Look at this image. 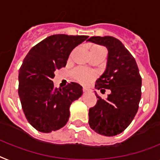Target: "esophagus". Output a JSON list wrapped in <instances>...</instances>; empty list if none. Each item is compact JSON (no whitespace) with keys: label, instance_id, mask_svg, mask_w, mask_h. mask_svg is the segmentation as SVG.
<instances>
[{"label":"esophagus","instance_id":"esophagus-1","mask_svg":"<svg viewBox=\"0 0 160 160\" xmlns=\"http://www.w3.org/2000/svg\"><path fill=\"white\" fill-rule=\"evenodd\" d=\"M83 91H84V92H89V89H88V88H83Z\"/></svg>","mask_w":160,"mask_h":160}]
</instances>
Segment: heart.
Here are the masks:
<instances>
[{
	"mask_svg": "<svg viewBox=\"0 0 160 160\" xmlns=\"http://www.w3.org/2000/svg\"><path fill=\"white\" fill-rule=\"evenodd\" d=\"M102 49L103 48L101 46H93L91 50H98V49ZM73 76L81 84H87L96 77V74L95 72L88 71L84 68H78L73 72Z\"/></svg>",
	"mask_w": 160,
	"mask_h": 160,
	"instance_id": "1",
	"label": "heart"
}]
</instances>
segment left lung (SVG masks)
<instances>
[{"label":"left lung","instance_id":"left-lung-1","mask_svg":"<svg viewBox=\"0 0 160 160\" xmlns=\"http://www.w3.org/2000/svg\"><path fill=\"white\" fill-rule=\"evenodd\" d=\"M88 41L103 45L108 50L107 67L97 80L95 88L111 92L106 99L95 92L98 99L88 111V123L101 135L115 136L129 125L138 112L142 77L134 58L118 39L92 37Z\"/></svg>","mask_w":160,"mask_h":160}]
</instances>
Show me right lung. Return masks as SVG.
<instances>
[{
  "label": "right lung",
  "mask_w": 160,
  "mask_h": 160,
  "mask_svg": "<svg viewBox=\"0 0 160 160\" xmlns=\"http://www.w3.org/2000/svg\"><path fill=\"white\" fill-rule=\"evenodd\" d=\"M88 36L53 35L32 47L18 72V96L28 121L40 132L60 129L68 123L70 106L83 94L82 86L72 82L53 87L56 70L64 68L72 49Z\"/></svg>",
  "instance_id": "obj_1"
}]
</instances>
